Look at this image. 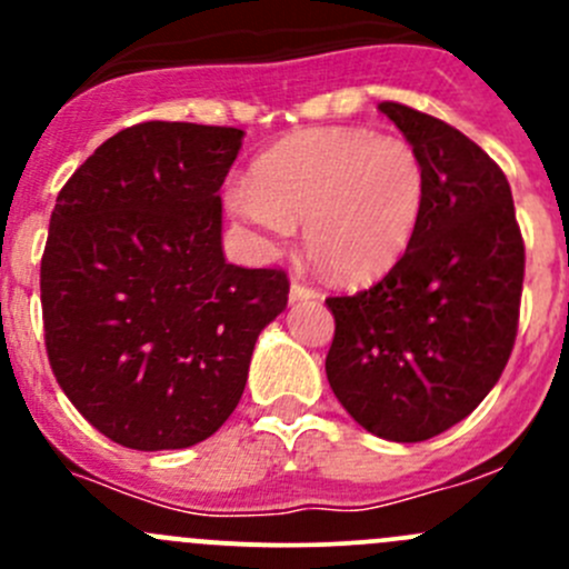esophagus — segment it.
<instances>
[{
  "instance_id": "obj_1",
  "label": "esophagus",
  "mask_w": 569,
  "mask_h": 569,
  "mask_svg": "<svg viewBox=\"0 0 569 569\" xmlns=\"http://www.w3.org/2000/svg\"><path fill=\"white\" fill-rule=\"evenodd\" d=\"M291 302H300V300H313L319 297V291L313 286H308L302 278H291V289H289Z\"/></svg>"
}]
</instances>
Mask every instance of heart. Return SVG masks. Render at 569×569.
<instances>
[{"label": "heart", "instance_id": "1", "mask_svg": "<svg viewBox=\"0 0 569 569\" xmlns=\"http://www.w3.org/2000/svg\"><path fill=\"white\" fill-rule=\"evenodd\" d=\"M427 170L407 140L360 126H319L274 142L231 194V211L267 244L306 222V242L341 283H369L401 261L421 222Z\"/></svg>", "mask_w": 569, "mask_h": 569}]
</instances>
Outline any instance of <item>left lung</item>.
<instances>
[{"label": "left lung", "mask_w": 569, "mask_h": 569, "mask_svg": "<svg viewBox=\"0 0 569 569\" xmlns=\"http://www.w3.org/2000/svg\"><path fill=\"white\" fill-rule=\"evenodd\" d=\"M380 112L427 170L421 222L380 283L327 297L336 336L325 371L366 432L421 443L470 416L501 377L526 252L507 176L473 140L393 101Z\"/></svg>", "instance_id": "obj_1"}]
</instances>
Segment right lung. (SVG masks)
Masks as SVG:
<instances>
[{
    "instance_id": "obj_1",
    "label": "right lung",
    "mask_w": 569,
    "mask_h": 569,
    "mask_svg": "<svg viewBox=\"0 0 569 569\" xmlns=\"http://www.w3.org/2000/svg\"><path fill=\"white\" fill-rule=\"evenodd\" d=\"M242 140L226 126H131L57 194L40 261L46 352L71 405L126 449L211 438L289 302L280 269L222 252L220 187Z\"/></svg>"
}]
</instances>
